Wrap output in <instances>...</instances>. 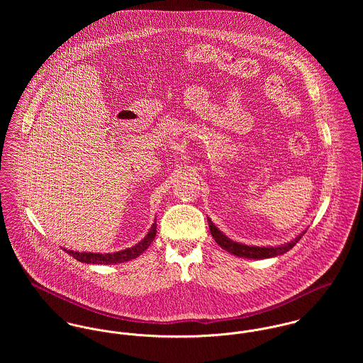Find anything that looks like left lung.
Instances as JSON below:
<instances>
[{"instance_id": "8db88e82", "label": "left lung", "mask_w": 363, "mask_h": 363, "mask_svg": "<svg viewBox=\"0 0 363 363\" xmlns=\"http://www.w3.org/2000/svg\"><path fill=\"white\" fill-rule=\"evenodd\" d=\"M208 225H209V230L212 238L215 239V242L228 253L236 256V257H243V259H272L277 256H281L286 252H289L299 240L306 233V230H303L302 233H299L295 239H292L288 243L279 245V246H249V245H243L239 242L232 240L230 238H228L223 232H220L215 223L207 216Z\"/></svg>"}]
</instances>
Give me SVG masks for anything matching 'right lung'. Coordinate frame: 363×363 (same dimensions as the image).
Here are the masks:
<instances>
[{
	"mask_svg": "<svg viewBox=\"0 0 363 363\" xmlns=\"http://www.w3.org/2000/svg\"><path fill=\"white\" fill-rule=\"evenodd\" d=\"M155 236L156 219L154 220L151 229L148 230V233L145 235V238L133 247H128V249H124L120 252H114V253H85V252H74V250H67V249H64V252H67L74 259H78L81 262H86V264H104H104H120V262L137 259L140 255H143L151 246Z\"/></svg>",
	"mask_w": 363,
	"mask_h": 363,
	"instance_id": "obj_1",
	"label": "right lung"
}]
</instances>
